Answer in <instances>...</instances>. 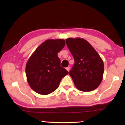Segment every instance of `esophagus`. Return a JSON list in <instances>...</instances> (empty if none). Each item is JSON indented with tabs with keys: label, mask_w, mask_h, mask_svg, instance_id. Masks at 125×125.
<instances>
[{
	"label": "esophagus",
	"mask_w": 125,
	"mask_h": 125,
	"mask_svg": "<svg viewBox=\"0 0 125 125\" xmlns=\"http://www.w3.org/2000/svg\"><path fill=\"white\" fill-rule=\"evenodd\" d=\"M66 69L67 70V71H68V72H69V71H70V67L69 66V67H66Z\"/></svg>",
	"instance_id": "1"
}]
</instances>
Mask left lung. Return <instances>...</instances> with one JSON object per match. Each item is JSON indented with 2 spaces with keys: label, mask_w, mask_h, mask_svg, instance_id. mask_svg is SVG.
Here are the masks:
<instances>
[{
  "label": "left lung",
  "mask_w": 125,
  "mask_h": 125,
  "mask_svg": "<svg viewBox=\"0 0 125 125\" xmlns=\"http://www.w3.org/2000/svg\"><path fill=\"white\" fill-rule=\"evenodd\" d=\"M66 45L75 60L70 75L78 90L91 92L99 86L104 73V63L92 46L84 39L69 38Z\"/></svg>",
  "instance_id": "left-lung-1"
}]
</instances>
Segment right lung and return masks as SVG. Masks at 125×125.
Listing matches in <instances>:
<instances>
[{
    "instance_id": "1",
    "label": "right lung",
    "mask_w": 125,
    "mask_h": 125,
    "mask_svg": "<svg viewBox=\"0 0 125 125\" xmlns=\"http://www.w3.org/2000/svg\"><path fill=\"white\" fill-rule=\"evenodd\" d=\"M65 45L62 39H48L37 48L26 66L27 82L33 90L47 95L58 88L62 78L69 73L60 65L58 53Z\"/></svg>"
}]
</instances>
